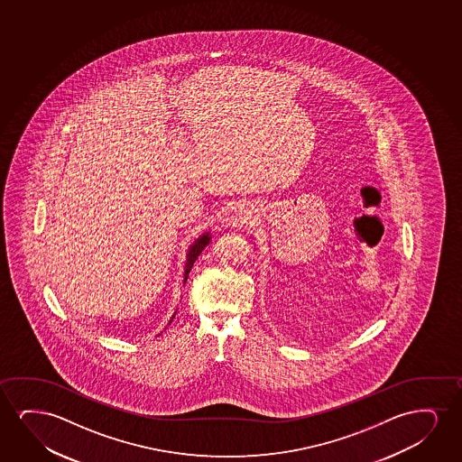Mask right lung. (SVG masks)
Segmentation results:
<instances>
[{"label": "right lung", "mask_w": 462, "mask_h": 462, "mask_svg": "<svg viewBox=\"0 0 462 462\" xmlns=\"http://www.w3.org/2000/svg\"><path fill=\"white\" fill-rule=\"evenodd\" d=\"M209 243L208 234L203 235L202 238H199L196 241V245L190 247L189 254H188V263H186V272H184V282H186V279H188V274H189L190 268L194 265V262H196L197 257L200 255V253L203 251V247L207 246Z\"/></svg>", "instance_id": "1"}]
</instances>
